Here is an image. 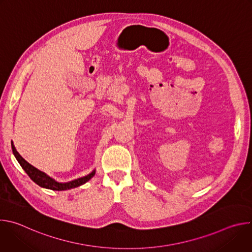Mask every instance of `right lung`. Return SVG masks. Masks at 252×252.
<instances>
[{"label":"right lung","mask_w":252,"mask_h":252,"mask_svg":"<svg viewBox=\"0 0 252 252\" xmlns=\"http://www.w3.org/2000/svg\"><path fill=\"white\" fill-rule=\"evenodd\" d=\"M12 150H13V153H14L17 160L19 161V163L21 164L23 169L27 172V174L30 176V178L32 179V181L33 183L37 184L38 186L42 187V188L49 189H52V190H66V189H70L80 187V186L86 184L88 181H90V179L95 173V170H94L90 174H88V175H86L84 177L75 179V181H71L69 183L60 184V183H57L56 181H54L53 178L48 176L46 173L40 171L39 169H37L35 167H33L32 165H31L28 161H26L20 156V154L16 151V149H15V147L13 145V142H12Z\"/></svg>","instance_id":"1"}]
</instances>
